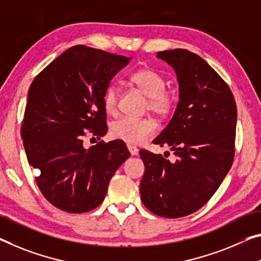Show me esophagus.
<instances>
[{"label":"esophagus","instance_id":"1","mask_svg":"<svg viewBox=\"0 0 261 261\" xmlns=\"http://www.w3.org/2000/svg\"><path fill=\"white\" fill-rule=\"evenodd\" d=\"M128 150H129V153H130V155L132 156H136L139 154V149H138V147H135V146H132V144H128Z\"/></svg>","mask_w":261,"mask_h":261}]
</instances>
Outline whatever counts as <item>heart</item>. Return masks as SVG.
<instances>
[{
    "label": "heart",
    "mask_w": 261,
    "mask_h": 261,
    "mask_svg": "<svg viewBox=\"0 0 261 261\" xmlns=\"http://www.w3.org/2000/svg\"><path fill=\"white\" fill-rule=\"evenodd\" d=\"M130 82L148 97L147 108L150 112L160 117H166L170 113L175 103V97L166 91V79L163 75L151 69H141L132 73ZM118 97V87L114 84H110L103 93V107L108 114L117 113ZM155 130L156 125L151 119L122 117L111 125V133L114 138L132 144L144 142Z\"/></svg>",
    "instance_id": "heart-1"
}]
</instances>
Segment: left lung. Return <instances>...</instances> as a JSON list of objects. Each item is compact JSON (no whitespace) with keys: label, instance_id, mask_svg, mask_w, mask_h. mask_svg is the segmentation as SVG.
<instances>
[{"label":"left lung","instance_id":"8db88e82","mask_svg":"<svg viewBox=\"0 0 261 261\" xmlns=\"http://www.w3.org/2000/svg\"><path fill=\"white\" fill-rule=\"evenodd\" d=\"M174 69L178 82L175 113L154 143L170 147L175 162L140 150L144 206L166 218L200 209L230 170L234 156L237 106L230 87L203 58L184 49L156 56ZM168 153V151H167Z\"/></svg>","mask_w":261,"mask_h":261}]
</instances>
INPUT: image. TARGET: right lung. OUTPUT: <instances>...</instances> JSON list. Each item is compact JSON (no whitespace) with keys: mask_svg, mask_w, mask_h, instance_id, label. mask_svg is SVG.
<instances>
[{"mask_svg":"<svg viewBox=\"0 0 261 261\" xmlns=\"http://www.w3.org/2000/svg\"><path fill=\"white\" fill-rule=\"evenodd\" d=\"M130 58L75 45L56 58L31 84L22 125L28 162L49 202L70 214L101 204L118 168L129 158L118 140L85 148V133L106 134L103 93ZM95 139V138H94Z\"/></svg>","mask_w":261,"mask_h":261,"instance_id":"right-lung-1","label":"right lung"}]
</instances>
